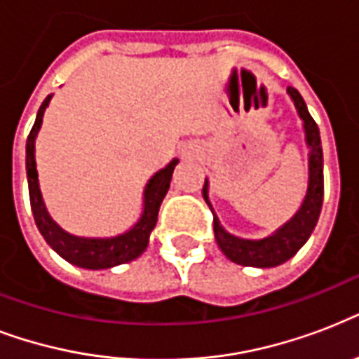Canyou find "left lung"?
Listing matches in <instances>:
<instances>
[{
	"mask_svg": "<svg viewBox=\"0 0 359 359\" xmlns=\"http://www.w3.org/2000/svg\"><path fill=\"white\" fill-rule=\"evenodd\" d=\"M290 98L294 100V106L298 114L304 119L306 126L307 145L311 147V156H309V188H307L306 201L302 208L296 212V216L285 224L281 229H278L272 236L262 240H242L236 236L225 233V229L219 225L218 218L214 216V236L218 242L219 250L227 259H231L236 264L242 266H257L270 268L278 266L281 262L289 261L290 257L296 255V251L306 244L307 238L311 236L313 229L320 216L324 199V163H323V147H320V134L318 126L311 114L307 111V106L304 98L294 87L287 89ZM203 197L210 207L207 197V182L203 186ZM212 210V208H210Z\"/></svg>",
	"mask_w": 359,
	"mask_h": 359,
	"instance_id": "8db88e82",
	"label": "left lung"
}]
</instances>
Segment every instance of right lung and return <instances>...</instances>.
Instances as JSON below:
<instances>
[{
	"label": "right lung",
	"instance_id": "obj_1",
	"mask_svg": "<svg viewBox=\"0 0 359 359\" xmlns=\"http://www.w3.org/2000/svg\"><path fill=\"white\" fill-rule=\"evenodd\" d=\"M50 98H52V95H48L41 108H39L35 124H33V128L27 135V145H25V169H27V184H29V201L36 227H39L41 235L44 236L48 244L52 245L63 259H67L76 266L98 270V268H111L132 261L135 257H140L145 251L147 244H149V235L156 225L158 210H160L163 197L168 194L171 175H173V169L179 163V160L169 162V165H165L162 171H158L149 180V184L145 188V210H143V216L128 233L106 240L80 238V236L69 235L48 216L44 203H42L41 190H39V179H36L35 137L39 128H41L42 115H44V109L50 102Z\"/></svg>",
	"mask_w": 359,
	"mask_h": 359
}]
</instances>
